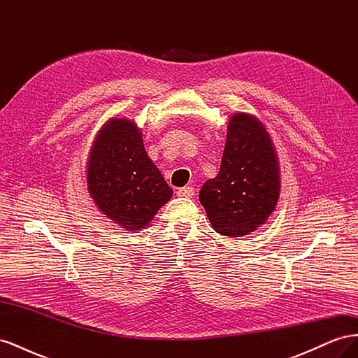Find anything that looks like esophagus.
Segmentation results:
<instances>
[{
    "instance_id": "1",
    "label": "esophagus",
    "mask_w": 358,
    "mask_h": 358,
    "mask_svg": "<svg viewBox=\"0 0 358 358\" xmlns=\"http://www.w3.org/2000/svg\"><path fill=\"white\" fill-rule=\"evenodd\" d=\"M194 194H196V191H194V188L192 187H183V188H179L178 189V196H180V197H188V199H191Z\"/></svg>"
}]
</instances>
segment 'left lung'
<instances>
[{"label":"left lung","instance_id":"obj_1","mask_svg":"<svg viewBox=\"0 0 358 358\" xmlns=\"http://www.w3.org/2000/svg\"><path fill=\"white\" fill-rule=\"evenodd\" d=\"M279 192V161L267 128L251 113H233L220 173L204 182L199 196L213 230L229 237L251 234L275 212Z\"/></svg>","mask_w":358,"mask_h":358}]
</instances>
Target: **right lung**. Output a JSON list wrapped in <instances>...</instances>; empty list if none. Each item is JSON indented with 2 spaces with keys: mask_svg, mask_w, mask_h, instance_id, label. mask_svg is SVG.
<instances>
[{
  "mask_svg": "<svg viewBox=\"0 0 358 358\" xmlns=\"http://www.w3.org/2000/svg\"><path fill=\"white\" fill-rule=\"evenodd\" d=\"M86 183L99 210L127 231L146 229L173 196L146 154L142 131L128 117H110L99 129L86 162Z\"/></svg>",
  "mask_w": 358,
  "mask_h": 358,
  "instance_id": "obj_1",
  "label": "right lung"
}]
</instances>
